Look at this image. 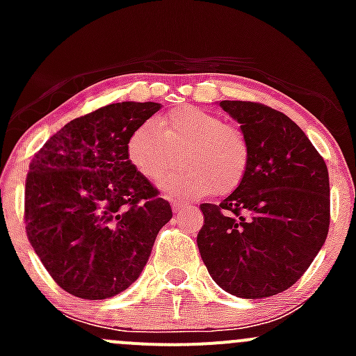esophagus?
Instances as JSON below:
<instances>
[{
	"mask_svg": "<svg viewBox=\"0 0 356 356\" xmlns=\"http://www.w3.org/2000/svg\"><path fill=\"white\" fill-rule=\"evenodd\" d=\"M186 207H188V204L182 203V201H177V200L172 201V210H174V211H181V210H184Z\"/></svg>",
	"mask_w": 356,
	"mask_h": 356,
	"instance_id": "obj_1",
	"label": "esophagus"
}]
</instances>
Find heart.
I'll return each instance as SVG.
<instances>
[{
    "mask_svg": "<svg viewBox=\"0 0 356 356\" xmlns=\"http://www.w3.org/2000/svg\"><path fill=\"white\" fill-rule=\"evenodd\" d=\"M127 155L148 181L156 182L177 163L181 170L163 179L165 193L181 198L231 195L246 181L251 146L239 127L218 115L184 105L155 122H145L131 134Z\"/></svg>",
    "mask_w": 356,
    "mask_h": 356,
    "instance_id": "b5f03b06",
    "label": "heart"
}]
</instances>
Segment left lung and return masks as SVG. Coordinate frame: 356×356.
I'll return each instance as SVG.
<instances>
[{"instance_id":"obj_1","label":"left lung","mask_w":356,"mask_h":356,"mask_svg":"<svg viewBox=\"0 0 356 356\" xmlns=\"http://www.w3.org/2000/svg\"><path fill=\"white\" fill-rule=\"evenodd\" d=\"M251 146L246 181L222 203H203L200 254L211 279L239 298L289 289L329 232L324 158L281 111L253 102H220Z\"/></svg>"}]
</instances>
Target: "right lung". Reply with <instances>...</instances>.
<instances>
[{
    "label": "right lung",
    "mask_w": 356,
    "mask_h": 356,
    "mask_svg": "<svg viewBox=\"0 0 356 356\" xmlns=\"http://www.w3.org/2000/svg\"><path fill=\"white\" fill-rule=\"evenodd\" d=\"M158 103H113L74 118L32 156L25 179L29 243L53 281L105 300L145 268L170 203L131 163L132 132Z\"/></svg>",
    "instance_id": "obj_1"
}]
</instances>
